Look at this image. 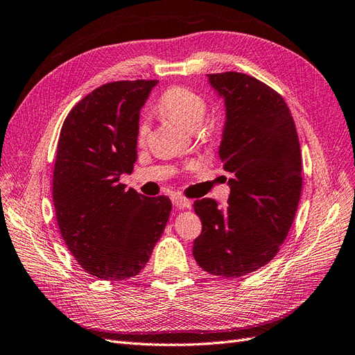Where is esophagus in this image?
I'll list each match as a JSON object with an SVG mask.
<instances>
[{
    "label": "esophagus",
    "instance_id": "esophagus-1",
    "mask_svg": "<svg viewBox=\"0 0 355 355\" xmlns=\"http://www.w3.org/2000/svg\"><path fill=\"white\" fill-rule=\"evenodd\" d=\"M174 205L177 207V208H180V209H189V208H191V200H189V199H186V198H183V196H175L174 198Z\"/></svg>",
    "mask_w": 355,
    "mask_h": 355
}]
</instances>
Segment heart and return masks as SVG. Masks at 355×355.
Here are the masks:
<instances>
[{
  "label": "heart",
  "instance_id": "obj_1",
  "mask_svg": "<svg viewBox=\"0 0 355 355\" xmlns=\"http://www.w3.org/2000/svg\"><path fill=\"white\" fill-rule=\"evenodd\" d=\"M157 110L187 130H198L202 137L208 134V128L202 126V121L208 114V103L195 90L184 86L169 87L159 98ZM147 134L148 126L144 120H141L137 126V141L139 144L144 143Z\"/></svg>",
  "mask_w": 355,
  "mask_h": 355
}]
</instances>
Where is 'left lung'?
<instances>
[{
  "label": "left lung",
  "mask_w": 355,
  "mask_h": 355,
  "mask_svg": "<svg viewBox=\"0 0 355 355\" xmlns=\"http://www.w3.org/2000/svg\"><path fill=\"white\" fill-rule=\"evenodd\" d=\"M208 78L225 98L218 153L232 178L227 208L208 198L193 204L202 221L193 257L211 275L238 278L268 265L288 235L302 191L300 144L290 108L272 87L235 71Z\"/></svg>",
  "instance_id": "1"
}]
</instances>
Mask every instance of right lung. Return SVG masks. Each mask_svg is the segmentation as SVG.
I'll use <instances>...</instances> for the list:
<instances>
[{"instance_id":"add662e5","label":"right lung","mask_w":355,"mask_h":355,"mask_svg":"<svg viewBox=\"0 0 355 355\" xmlns=\"http://www.w3.org/2000/svg\"><path fill=\"white\" fill-rule=\"evenodd\" d=\"M157 80L99 86L60 129L53 205L60 235L87 273L121 281L143 270L168 223V196L147 198L120 183L137 160L139 110Z\"/></svg>"}]
</instances>
